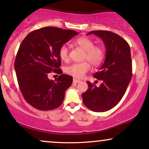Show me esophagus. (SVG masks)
I'll list each match as a JSON object with an SVG mask.
<instances>
[{
  "label": "esophagus",
  "instance_id": "1",
  "mask_svg": "<svg viewBox=\"0 0 149 149\" xmlns=\"http://www.w3.org/2000/svg\"><path fill=\"white\" fill-rule=\"evenodd\" d=\"M80 81H81L79 80V79H73V83H74V84H78V83H79Z\"/></svg>",
  "mask_w": 149,
  "mask_h": 149
}]
</instances>
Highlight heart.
<instances>
[{
    "label": "heart",
    "mask_w": 149,
    "mask_h": 149,
    "mask_svg": "<svg viewBox=\"0 0 149 149\" xmlns=\"http://www.w3.org/2000/svg\"><path fill=\"white\" fill-rule=\"evenodd\" d=\"M75 45L79 46L85 51L84 59L89 61L92 65L98 66L101 64L105 59V51L102 46L94 45V42L87 37H81L74 42ZM59 57L63 61L69 59V50L66 45H61L59 49ZM87 61L80 63H74L65 67V71L67 74L75 77L82 78L85 74L90 70V64Z\"/></svg>",
    "instance_id": "1"
}]
</instances>
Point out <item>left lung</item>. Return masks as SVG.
Returning a JSON list of instances; mask_svg holds the SVG:
<instances>
[{"mask_svg":"<svg viewBox=\"0 0 149 149\" xmlns=\"http://www.w3.org/2000/svg\"><path fill=\"white\" fill-rule=\"evenodd\" d=\"M89 34L100 37L106 49L105 60L94 77L102 81L99 87L87 81L88 89L82 94L88 109L103 112L112 109L120 101L132 77L130 46L126 40L108 31H92Z\"/></svg>","mask_w":149,"mask_h":149,"instance_id":"8db88e82","label":"left lung"}]
</instances>
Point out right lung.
I'll use <instances>...</instances> for the list:
<instances>
[{
	"label": "right lung",
	"mask_w": 149,
	"mask_h": 149,
	"mask_svg": "<svg viewBox=\"0 0 149 149\" xmlns=\"http://www.w3.org/2000/svg\"><path fill=\"white\" fill-rule=\"evenodd\" d=\"M78 33L53 26L33 31L22 40L15 57L17 80L24 99L37 109L49 111L59 107L72 77L61 74L59 49ZM52 71L61 74L56 81L47 77Z\"/></svg>",
	"instance_id": "add662e5"
}]
</instances>
